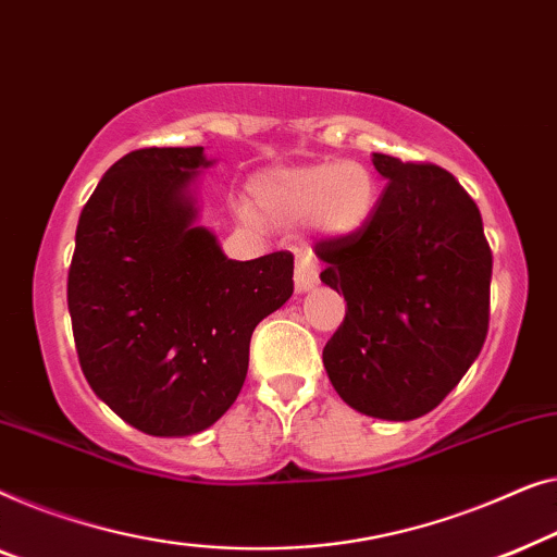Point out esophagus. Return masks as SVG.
<instances>
[{"label":"esophagus","instance_id":"esophagus-1","mask_svg":"<svg viewBox=\"0 0 557 557\" xmlns=\"http://www.w3.org/2000/svg\"><path fill=\"white\" fill-rule=\"evenodd\" d=\"M318 282V262L312 255H300L295 262V289L297 293H308Z\"/></svg>","mask_w":557,"mask_h":557}]
</instances>
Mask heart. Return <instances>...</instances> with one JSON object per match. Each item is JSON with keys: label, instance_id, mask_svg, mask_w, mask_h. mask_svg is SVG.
Listing matches in <instances>:
<instances>
[{"label": "heart", "instance_id": "heart-1", "mask_svg": "<svg viewBox=\"0 0 557 557\" xmlns=\"http://www.w3.org/2000/svg\"><path fill=\"white\" fill-rule=\"evenodd\" d=\"M373 194L371 171L356 161L277 169L252 182L260 216L275 224H297L310 216L315 230L327 237L360 230L373 209Z\"/></svg>", "mask_w": 557, "mask_h": 557}]
</instances>
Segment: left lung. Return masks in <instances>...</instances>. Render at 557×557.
I'll return each instance as SVG.
<instances>
[{
    "label": "left lung",
    "instance_id": "8db88e82",
    "mask_svg": "<svg viewBox=\"0 0 557 557\" xmlns=\"http://www.w3.org/2000/svg\"><path fill=\"white\" fill-rule=\"evenodd\" d=\"M388 178L363 226L318 242L320 280L346 297L323 348L333 388L366 417L436 409L480 356L490 327L492 252L482 216L434 163L373 153Z\"/></svg>",
    "mask_w": 557,
    "mask_h": 557
}]
</instances>
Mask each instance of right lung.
Masks as SVG:
<instances>
[{"instance_id": "1", "label": "right lung", "mask_w": 557, "mask_h": 557, "mask_svg": "<svg viewBox=\"0 0 557 557\" xmlns=\"http://www.w3.org/2000/svg\"><path fill=\"white\" fill-rule=\"evenodd\" d=\"M201 146L138 148L83 207L67 272L81 368L125 424L189 436L237 401L257 323L293 295V255L230 260L197 226Z\"/></svg>"}]
</instances>
